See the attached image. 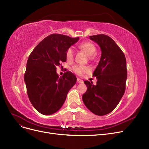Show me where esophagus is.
Listing matches in <instances>:
<instances>
[{
	"label": "esophagus",
	"mask_w": 149,
	"mask_h": 149,
	"mask_svg": "<svg viewBox=\"0 0 149 149\" xmlns=\"http://www.w3.org/2000/svg\"><path fill=\"white\" fill-rule=\"evenodd\" d=\"M77 83H83V80L80 79H77Z\"/></svg>",
	"instance_id": "34e87169"
}]
</instances>
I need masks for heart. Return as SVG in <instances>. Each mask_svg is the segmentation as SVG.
<instances>
[{"mask_svg": "<svg viewBox=\"0 0 149 149\" xmlns=\"http://www.w3.org/2000/svg\"><path fill=\"white\" fill-rule=\"evenodd\" d=\"M79 47L80 49L83 51L88 56H89V58L90 59L93 58V56L95 54L96 52H97V49H96L95 46L92 42L88 41H85L80 43L79 45ZM74 49L72 48V47H69L66 51L65 56L67 61H71L74 59ZM72 69V70L76 74H77L79 75H81L84 73L87 72L89 71V68L88 67L81 65H75L73 67Z\"/></svg>", "mask_w": 149, "mask_h": 149, "instance_id": "b5f03b06", "label": "heart"}]
</instances>
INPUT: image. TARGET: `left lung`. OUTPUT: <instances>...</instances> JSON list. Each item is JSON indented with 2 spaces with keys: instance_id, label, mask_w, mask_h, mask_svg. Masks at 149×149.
Listing matches in <instances>:
<instances>
[{
  "instance_id": "1",
  "label": "left lung",
  "mask_w": 149,
  "mask_h": 149,
  "mask_svg": "<svg viewBox=\"0 0 149 149\" xmlns=\"http://www.w3.org/2000/svg\"><path fill=\"white\" fill-rule=\"evenodd\" d=\"M90 39L100 46L102 55L93 74L97 79V85L84 81L87 90L82 100L90 111L103 116L117 107L125 92L126 60L122 50L109 36L97 35L90 36Z\"/></svg>"
}]
</instances>
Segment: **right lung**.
Segmentation results:
<instances>
[{
    "mask_svg": "<svg viewBox=\"0 0 149 149\" xmlns=\"http://www.w3.org/2000/svg\"><path fill=\"white\" fill-rule=\"evenodd\" d=\"M79 38L52 34L43 39L28 57L24 80L31 103L42 114L57 112L77 78L70 71L59 77L56 67L66 61V51Z\"/></svg>",
    "mask_w": 149,
    "mask_h": 149,
    "instance_id": "1",
    "label": "right lung"
}]
</instances>
